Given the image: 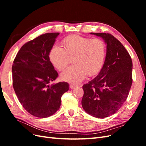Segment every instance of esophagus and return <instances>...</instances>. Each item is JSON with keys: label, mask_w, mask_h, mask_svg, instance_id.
<instances>
[{"label": "esophagus", "mask_w": 146, "mask_h": 146, "mask_svg": "<svg viewBox=\"0 0 146 146\" xmlns=\"http://www.w3.org/2000/svg\"><path fill=\"white\" fill-rule=\"evenodd\" d=\"M78 86L77 85H75V84H70V85H69V88H70L71 90H74L76 88V87H77Z\"/></svg>", "instance_id": "34e87169"}]
</instances>
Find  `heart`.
<instances>
[{
    "instance_id": "heart-1",
    "label": "heart",
    "mask_w": 146,
    "mask_h": 146,
    "mask_svg": "<svg viewBox=\"0 0 146 146\" xmlns=\"http://www.w3.org/2000/svg\"><path fill=\"white\" fill-rule=\"evenodd\" d=\"M63 44L64 48L55 46L49 54L52 63L59 70H63L74 58V65L61 73V80L77 83L87 74L94 76L100 72L107 55V47L103 40L71 35L64 38Z\"/></svg>"
}]
</instances>
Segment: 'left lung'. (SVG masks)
Masks as SVG:
<instances>
[{
  "label": "left lung",
  "mask_w": 146,
  "mask_h": 146,
  "mask_svg": "<svg viewBox=\"0 0 146 146\" xmlns=\"http://www.w3.org/2000/svg\"><path fill=\"white\" fill-rule=\"evenodd\" d=\"M102 38L107 55L98 76L83 86V110L103 119L116 113L125 102L132 85L133 64L129 52L113 35L90 33Z\"/></svg>",
  "instance_id": "8db88e82"
}]
</instances>
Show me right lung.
Masks as SVG:
<instances>
[{
	"instance_id": "1",
	"label": "right lung",
	"mask_w": 146,
	"mask_h": 146,
	"mask_svg": "<svg viewBox=\"0 0 146 146\" xmlns=\"http://www.w3.org/2000/svg\"><path fill=\"white\" fill-rule=\"evenodd\" d=\"M59 33L40 35L20 48L12 66L13 86L26 111L38 117H47L58 110L61 96L69 84L49 83L58 77L49 58Z\"/></svg>"
}]
</instances>
